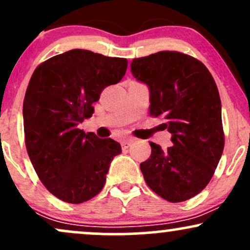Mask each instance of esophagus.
<instances>
[{"instance_id":"esophagus-1","label":"esophagus","mask_w":250,"mask_h":250,"mask_svg":"<svg viewBox=\"0 0 250 250\" xmlns=\"http://www.w3.org/2000/svg\"><path fill=\"white\" fill-rule=\"evenodd\" d=\"M134 142L133 139H125V140H122L121 141V146H122V149H127L131 146V143Z\"/></svg>"}]
</instances>
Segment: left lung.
Instances as JSON below:
<instances>
[{
  "label": "left lung",
  "instance_id": "1",
  "mask_svg": "<svg viewBox=\"0 0 250 250\" xmlns=\"http://www.w3.org/2000/svg\"><path fill=\"white\" fill-rule=\"evenodd\" d=\"M130 70L148 85L149 114L165 116L173 142L167 149L150 142L143 177L169 202L191 199L213 177L225 147L216 83L202 62L179 51L134 59Z\"/></svg>",
  "mask_w": 250,
  "mask_h": 250
}]
</instances>
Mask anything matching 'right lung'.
Here are the masks:
<instances>
[{
	"label": "right lung",
	"instance_id": "obj_1",
	"mask_svg": "<svg viewBox=\"0 0 250 250\" xmlns=\"http://www.w3.org/2000/svg\"><path fill=\"white\" fill-rule=\"evenodd\" d=\"M128 61L73 49L34 71L23 101L24 139L37 176L57 199L85 202L102 190L121 146L77 128L93 115L105 87L120 82Z\"/></svg>",
	"mask_w": 250,
	"mask_h": 250
}]
</instances>
